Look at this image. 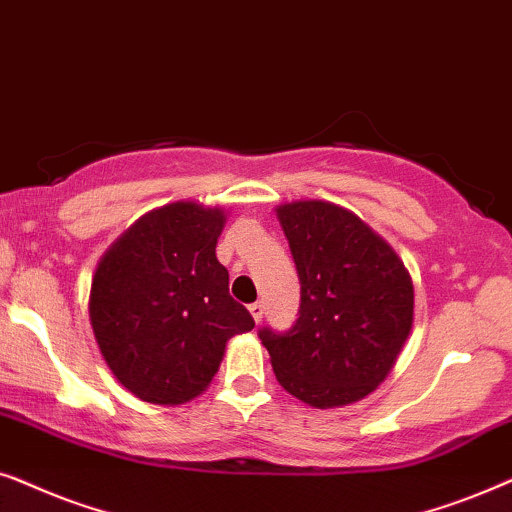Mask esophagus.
Wrapping results in <instances>:
<instances>
[{
  "instance_id": "34e87169",
  "label": "esophagus",
  "mask_w": 512,
  "mask_h": 512,
  "mask_svg": "<svg viewBox=\"0 0 512 512\" xmlns=\"http://www.w3.org/2000/svg\"><path fill=\"white\" fill-rule=\"evenodd\" d=\"M248 309H250V316L255 318V323H262V318H264V304H262V302H255V304H250Z\"/></svg>"
}]
</instances>
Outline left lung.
I'll return each instance as SVG.
<instances>
[{
  "instance_id": "8db88e82",
  "label": "left lung",
  "mask_w": 512,
  "mask_h": 512,
  "mask_svg": "<svg viewBox=\"0 0 512 512\" xmlns=\"http://www.w3.org/2000/svg\"><path fill=\"white\" fill-rule=\"evenodd\" d=\"M276 217L302 285L295 327L260 330L278 384L318 410L358 403L388 377L412 332L410 271L386 238L337 203H281Z\"/></svg>"
}]
</instances>
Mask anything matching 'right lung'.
Here are the masks:
<instances>
[{"instance_id":"add662e5","label":"right lung","mask_w":512,"mask_h":512,"mask_svg":"<svg viewBox=\"0 0 512 512\" xmlns=\"http://www.w3.org/2000/svg\"><path fill=\"white\" fill-rule=\"evenodd\" d=\"M224 222L220 206L168 203L133 222L95 267V342L114 379L145 403L182 405L201 395L229 339L255 327L217 262Z\"/></svg>"}]
</instances>
